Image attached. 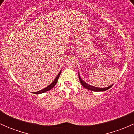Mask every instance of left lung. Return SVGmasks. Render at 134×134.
Segmentation results:
<instances>
[{
	"label": "left lung",
	"mask_w": 134,
	"mask_h": 134,
	"mask_svg": "<svg viewBox=\"0 0 134 134\" xmlns=\"http://www.w3.org/2000/svg\"><path fill=\"white\" fill-rule=\"evenodd\" d=\"M78 77H79L80 82L82 86H83L84 88L87 89V90H91V91H104L108 90V89L110 88V87L113 86V84H112L107 87H95V86H91V85L88 84V83H86V82H84V81L81 78L79 72H78Z\"/></svg>",
	"instance_id": "8db88e82"
}]
</instances>
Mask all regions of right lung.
I'll list each match as a JSON object with an SVG mask.
<instances>
[{"label":"right lung","mask_w":134,"mask_h":134,"mask_svg":"<svg viewBox=\"0 0 134 134\" xmlns=\"http://www.w3.org/2000/svg\"><path fill=\"white\" fill-rule=\"evenodd\" d=\"M61 72H62V71H59V73L58 74V75H57V76H56V78H55V79L54 80L53 82H52V83H51V84L49 85V86H47V87H46L45 88L43 89V90H40V91H36V92H32V93H34V94H41V93H44V92H47V91H49V90H51V89L53 88V87H54V86H55V85L56 84V83H57L58 80V78H59V76H60Z\"/></svg>","instance_id":"obj_1"}]
</instances>
